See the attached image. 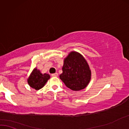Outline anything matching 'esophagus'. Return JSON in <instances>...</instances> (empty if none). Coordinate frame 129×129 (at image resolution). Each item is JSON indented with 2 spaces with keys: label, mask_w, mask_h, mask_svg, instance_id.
Listing matches in <instances>:
<instances>
[{
  "label": "esophagus",
  "mask_w": 129,
  "mask_h": 129,
  "mask_svg": "<svg viewBox=\"0 0 129 129\" xmlns=\"http://www.w3.org/2000/svg\"><path fill=\"white\" fill-rule=\"evenodd\" d=\"M52 77H58V73H54V74H52Z\"/></svg>",
  "instance_id": "34e87169"
}]
</instances>
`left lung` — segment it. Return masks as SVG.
<instances>
[{
	"label": "left lung",
	"instance_id": "1",
	"mask_svg": "<svg viewBox=\"0 0 129 129\" xmlns=\"http://www.w3.org/2000/svg\"><path fill=\"white\" fill-rule=\"evenodd\" d=\"M62 73L59 78L73 91L84 89L91 78V71L87 60L77 51H71L63 59Z\"/></svg>",
	"mask_w": 129,
	"mask_h": 129
}]
</instances>
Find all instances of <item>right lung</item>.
<instances>
[{"mask_svg":"<svg viewBox=\"0 0 129 129\" xmlns=\"http://www.w3.org/2000/svg\"><path fill=\"white\" fill-rule=\"evenodd\" d=\"M49 78L50 75L48 74H42L40 70L35 67L27 78V82L31 88L38 90L44 87Z\"/></svg>","mask_w":129,"mask_h":129,"instance_id":"right-lung-1","label":"right lung"}]
</instances>
